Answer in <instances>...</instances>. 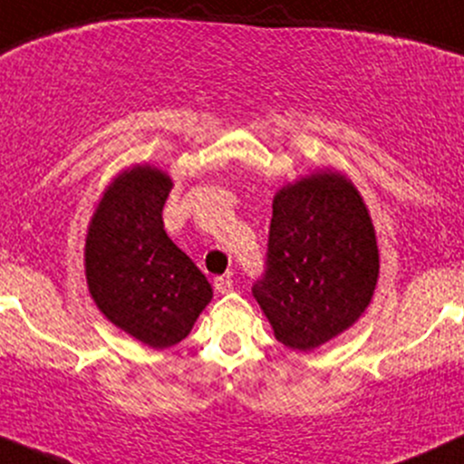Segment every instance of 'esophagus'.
<instances>
[{
	"label": "esophagus",
	"mask_w": 464,
	"mask_h": 464,
	"mask_svg": "<svg viewBox=\"0 0 464 464\" xmlns=\"http://www.w3.org/2000/svg\"><path fill=\"white\" fill-rule=\"evenodd\" d=\"M215 289L218 291V294H227V291L232 289L230 276H218V278H215Z\"/></svg>",
	"instance_id": "1"
}]
</instances>
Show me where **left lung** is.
I'll return each mask as SVG.
<instances>
[{
    "label": "left lung",
    "instance_id": "left-lung-1",
    "mask_svg": "<svg viewBox=\"0 0 464 464\" xmlns=\"http://www.w3.org/2000/svg\"><path fill=\"white\" fill-rule=\"evenodd\" d=\"M265 274L252 294L276 340L314 351L353 326L379 278L374 227L351 179L320 170L274 197Z\"/></svg>",
    "mask_w": 464,
    "mask_h": 464
}]
</instances>
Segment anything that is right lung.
<instances>
[{
    "instance_id": "right-lung-1",
    "label": "right lung",
    "mask_w": 464,
    "mask_h": 464,
    "mask_svg": "<svg viewBox=\"0 0 464 464\" xmlns=\"http://www.w3.org/2000/svg\"><path fill=\"white\" fill-rule=\"evenodd\" d=\"M170 188V177L149 164L122 170L102 192L85 241L93 302L150 348L179 344L212 300L206 276L164 230Z\"/></svg>"
}]
</instances>
